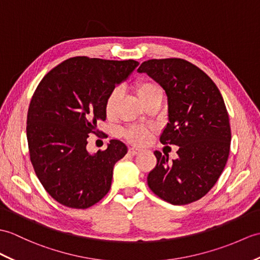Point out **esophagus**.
<instances>
[{
    "mask_svg": "<svg viewBox=\"0 0 260 260\" xmlns=\"http://www.w3.org/2000/svg\"><path fill=\"white\" fill-rule=\"evenodd\" d=\"M128 153H129L131 155H133V156H135V155H137V154H140V153H141V149H137V148H129V149H128Z\"/></svg>",
    "mask_w": 260,
    "mask_h": 260,
    "instance_id": "1",
    "label": "esophagus"
}]
</instances>
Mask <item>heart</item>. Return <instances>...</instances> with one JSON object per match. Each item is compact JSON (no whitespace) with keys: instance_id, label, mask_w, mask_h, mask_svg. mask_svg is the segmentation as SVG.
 Returning a JSON list of instances; mask_svg holds the SVG:
<instances>
[{"instance_id":"heart-1","label":"heart","mask_w":260,"mask_h":260,"mask_svg":"<svg viewBox=\"0 0 260 260\" xmlns=\"http://www.w3.org/2000/svg\"><path fill=\"white\" fill-rule=\"evenodd\" d=\"M135 94L143 105L155 99L162 98V89L157 83L152 80H141L134 86ZM120 98V92L115 88L107 96L105 102V114L108 118L115 115L116 107ZM152 135V132L143 127H132L125 132V137L129 143L134 145H144L147 143Z\"/></svg>"}]
</instances>
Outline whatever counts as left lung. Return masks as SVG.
<instances>
[{"mask_svg": "<svg viewBox=\"0 0 260 260\" xmlns=\"http://www.w3.org/2000/svg\"><path fill=\"white\" fill-rule=\"evenodd\" d=\"M137 72L165 89L168 123L159 140L179 147L173 161L154 152L157 164L147 176L149 188L173 205L196 202L213 188L228 159L232 132L222 96L212 78L186 59H148Z\"/></svg>", "mask_w": 260, "mask_h": 260, "instance_id": "obj_1", "label": "left lung"}]
</instances>
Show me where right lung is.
<instances>
[{"label":"right lung","mask_w":260,"mask_h":260,"mask_svg":"<svg viewBox=\"0 0 260 260\" xmlns=\"http://www.w3.org/2000/svg\"><path fill=\"white\" fill-rule=\"evenodd\" d=\"M138 64L71 57L36 87L26 122L29 158L45 190L64 206L88 208L110 190L114 165L127 147L112 140L105 150L89 154L87 137L99 133V120L106 119L107 96Z\"/></svg>","instance_id":"obj_1"}]
</instances>
